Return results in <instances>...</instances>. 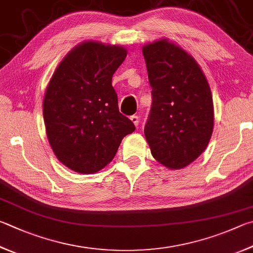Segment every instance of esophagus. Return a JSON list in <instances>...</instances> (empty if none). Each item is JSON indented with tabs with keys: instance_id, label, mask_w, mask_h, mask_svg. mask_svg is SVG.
Returning a JSON list of instances; mask_svg holds the SVG:
<instances>
[{
	"instance_id": "obj_1",
	"label": "esophagus",
	"mask_w": 253,
	"mask_h": 253,
	"mask_svg": "<svg viewBox=\"0 0 253 253\" xmlns=\"http://www.w3.org/2000/svg\"><path fill=\"white\" fill-rule=\"evenodd\" d=\"M130 119H131V122L135 124V126H138V123H139V117L137 116V115H132V116H130Z\"/></svg>"
}]
</instances>
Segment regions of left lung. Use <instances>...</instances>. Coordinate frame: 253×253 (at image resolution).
Wrapping results in <instances>:
<instances>
[{
  "label": "left lung",
  "instance_id": "left-lung-1",
  "mask_svg": "<svg viewBox=\"0 0 253 253\" xmlns=\"http://www.w3.org/2000/svg\"><path fill=\"white\" fill-rule=\"evenodd\" d=\"M151 86L145 137L164 166L181 169L204 153L212 135V95L198 63L167 39L142 47Z\"/></svg>",
  "mask_w": 253,
  "mask_h": 253
}]
</instances>
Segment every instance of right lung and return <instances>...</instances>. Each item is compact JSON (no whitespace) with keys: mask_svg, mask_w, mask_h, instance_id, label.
<instances>
[{"mask_svg":"<svg viewBox=\"0 0 253 253\" xmlns=\"http://www.w3.org/2000/svg\"><path fill=\"white\" fill-rule=\"evenodd\" d=\"M126 55L119 45L86 41L62 59L48 83L43 100L46 135L55 156L72 170L99 171L135 130L119 113L112 86Z\"/></svg>","mask_w":253,"mask_h":253,"instance_id":"add662e5","label":"right lung"}]
</instances>
